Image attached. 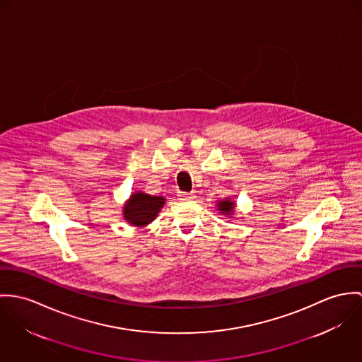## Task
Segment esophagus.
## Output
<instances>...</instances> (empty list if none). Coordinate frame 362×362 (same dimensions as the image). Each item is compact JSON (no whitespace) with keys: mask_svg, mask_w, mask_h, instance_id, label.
Here are the masks:
<instances>
[{"mask_svg":"<svg viewBox=\"0 0 362 362\" xmlns=\"http://www.w3.org/2000/svg\"><path fill=\"white\" fill-rule=\"evenodd\" d=\"M179 197H180V200L183 201L194 200L196 199V196L193 193H179Z\"/></svg>","mask_w":362,"mask_h":362,"instance_id":"esophagus-1","label":"esophagus"}]
</instances>
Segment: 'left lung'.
Segmentation results:
<instances>
[{"mask_svg":"<svg viewBox=\"0 0 362 362\" xmlns=\"http://www.w3.org/2000/svg\"><path fill=\"white\" fill-rule=\"evenodd\" d=\"M235 201L225 199V200L218 201V209L221 211L222 215H232L235 211Z\"/></svg>","mask_w":362,"mask_h":362,"instance_id":"obj_1","label":"left lung"}]
</instances>
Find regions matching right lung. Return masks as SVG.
Masks as SVG:
<instances>
[{"label": "right lung", "mask_w": 362, "mask_h": 362, "mask_svg": "<svg viewBox=\"0 0 362 362\" xmlns=\"http://www.w3.org/2000/svg\"><path fill=\"white\" fill-rule=\"evenodd\" d=\"M165 204L162 196H150L143 192L133 193L123 206V218L134 226H146L153 222Z\"/></svg>", "instance_id": "right-lung-1"}]
</instances>
